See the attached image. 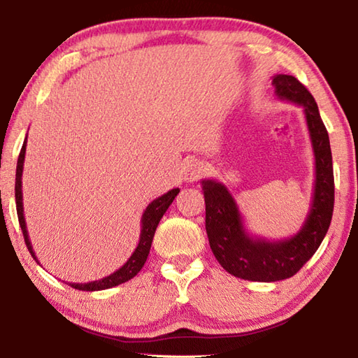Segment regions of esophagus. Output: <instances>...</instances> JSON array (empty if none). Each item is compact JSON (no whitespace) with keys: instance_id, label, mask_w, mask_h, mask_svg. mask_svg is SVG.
I'll return each instance as SVG.
<instances>
[{"instance_id":"esophagus-1","label":"esophagus","mask_w":358,"mask_h":358,"mask_svg":"<svg viewBox=\"0 0 358 358\" xmlns=\"http://www.w3.org/2000/svg\"><path fill=\"white\" fill-rule=\"evenodd\" d=\"M205 172V166L203 162L199 159H191L185 164V171H183V178L187 183H192V181H197L202 177Z\"/></svg>"}]
</instances>
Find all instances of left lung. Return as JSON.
Instances as JSON below:
<instances>
[{
	"label": "left lung",
	"instance_id": "obj_1",
	"mask_svg": "<svg viewBox=\"0 0 358 358\" xmlns=\"http://www.w3.org/2000/svg\"><path fill=\"white\" fill-rule=\"evenodd\" d=\"M273 87L278 99L294 102L303 108L313 145V201L299 232L281 240L256 237L248 232L243 215L227 187L213 178L201 181L205 197V229L216 260L227 273L260 282L287 280L313 257L329 230L335 203L329 132L316 101L294 76L276 74Z\"/></svg>",
	"mask_w": 358,
	"mask_h": 358
}]
</instances>
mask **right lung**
<instances>
[{"mask_svg": "<svg viewBox=\"0 0 358 358\" xmlns=\"http://www.w3.org/2000/svg\"><path fill=\"white\" fill-rule=\"evenodd\" d=\"M28 137V136H27ZM27 137L25 142H23V147L20 150L19 155V161H17V172H15V205H17V216H19V222L23 232V238H25V243L28 251L31 252L33 259L39 264L38 257H36L34 250L31 246V241H29L28 237V230H27V222H25V215H23V192H22V175H23V162H25V153H27ZM180 192L178 187H173V189L167 191L166 194H162L161 197L155 199L153 202L148 203V207L145 208L142 220H141V237H138V245L134 250V252L131 254V257L126 260V264L123 266H120L117 271H113L108 276L101 278L98 281H90V282H66L69 284L71 287H74L77 290H88V292H93V290H104V289H110L118 286V284H123L126 281H129L134 278L138 271L142 270V266L147 262V257L150 254V248H151V241H153L155 232L157 224H159L161 217L164 216L167 208L171 207V203L173 202V199L177 197V194Z\"/></svg>", "mask_w": 358, "mask_h": 358, "instance_id": "obj_1", "label": "right lung"}]
</instances>
